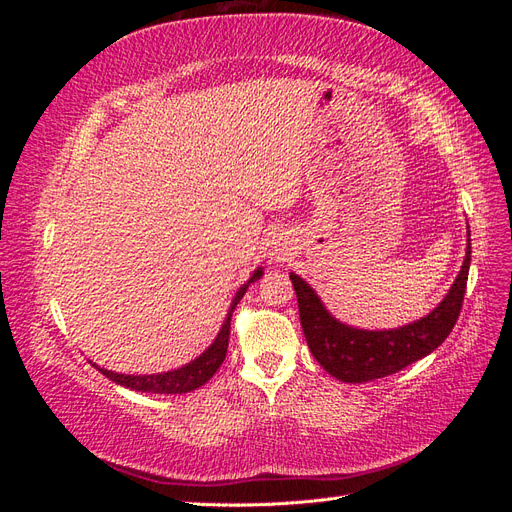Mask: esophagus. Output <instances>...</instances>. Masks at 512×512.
I'll use <instances>...</instances> for the list:
<instances>
[{"mask_svg": "<svg viewBox=\"0 0 512 512\" xmlns=\"http://www.w3.org/2000/svg\"><path fill=\"white\" fill-rule=\"evenodd\" d=\"M290 243L282 237H273L271 241H267V254L271 260H284L290 254Z\"/></svg>", "mask_w": 512, "mask_h": 512, "instance_id": "34e87169", "label": "esophagus"}]
</instances>
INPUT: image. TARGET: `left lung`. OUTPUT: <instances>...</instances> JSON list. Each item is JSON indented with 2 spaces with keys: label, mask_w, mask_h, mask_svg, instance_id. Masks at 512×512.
Listing matches in <instances>:
<instances>
[{
  "label": "left lung",
  "mask_w": 512,
  "mask_h": 512,
  "mask_svg": "<svg viewBox=\"0 0 512 512\" xmlns=\"http://www.w3.org/2000/svg\"><path fill=\"white\" fill-rule=\"evenodd\" d=\"M470 237V232H468ZM470 239L457 280L442 303L425 318L389 331H363L335 320L322 305L314 288L297 273L290 280L297 292L301 327L316 361L342 382H369L397 374L410 363L436 350L459 318L470 271Z\"/></svg>",
  "instance_id": "obj_1"
}]
</instances>
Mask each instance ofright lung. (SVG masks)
Listing matches in <instances>:
<instances>
[{"mask_svg": "<svg viewBox=\"0 0 512 512\" xmlns=\"http://www.w3.org/2000/svg\"><path fill=\"white\" fill-rule=\"evenodd\" d=\"M262 277V269H256L254 275L247 280V284H243L239 288V292L235 294V299H232L230 303V309L226 314V320L222 324V329L218 333V337L213 339V344L198 356V359H194L192 363L183 365L179 369H173V371H164V374H151V376H128V374H115V371H108V369H102L94 363L96 369H100L102 374L113 380L121 386H126V389H132V391H141V393H164V395H181V393H190L194 389H198V386H203L207 380H211V376L215 374V371L220 369V365L224 363L226 359V350H228V337H230V318H232V312H235L237 303L243 299V294L247 290V286L254 284L256 280H260Z\"/></svg>", "mask_w": 512, "mask_h": 512, "instance_id": "right-lung-1", "label": "right lung"}]
</instances>
